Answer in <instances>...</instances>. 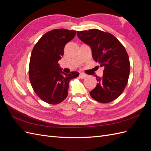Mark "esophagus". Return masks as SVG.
I'll return each mask as SVG.
<instances>
[{"label": "esophagus", "mask_w": 151, "mask_h": 151, "mask_svg": "<svg viewBox=\"0 0 151 151\" xmlns=\"http://www.w3.org/2000/svg\"><path fill=\"white\" fill-rule=\"evenodd\" d=\"M86 77H87V75L85 74H84V73H81L80 75H79V77H80L81 79H85Z\"/></svg>", "instance_id": "esophagus-1"}]
</instances>
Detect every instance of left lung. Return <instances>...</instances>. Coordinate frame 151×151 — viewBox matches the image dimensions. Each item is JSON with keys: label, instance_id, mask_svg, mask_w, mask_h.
Listing matches in <instances>:
<instances>
[{"label": "left lung", "instance_id": "left-lung-1", "mask_svg": "<svg viewBox=\"0 0 151 151\" xmlns=\"http://www.w3.org/2000/svg\"><path fill=\"white\" fill-rule=\"evenodd\" d=\"M79 38L92 49L94 60L104 67L102 78L90 92L98 102L108 103L118 98L127 84L130 60L124 46L112 34L98 29L77 31Z\"/></svg>", "mask_w": 151, "mask_h": 151}]
</instances>
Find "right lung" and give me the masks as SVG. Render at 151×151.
I'll use <instances>...</instances> for the list:
<instances>
[{
  "label": "right lung",
  "instance_id": "add662e5",
  "mask_svg": "<svg viewBox=\"0 0 151 151\" xmlns=\"http://www.w3.org/2000/svg\"><path fill=\"white\" fill-rule=\"evenodd\" d=\"M76 31L55 29L43 35L32 51L29 78L32 88L45 102L57 104L68 95V84L79 74H65L59 67L58 60L63 55L65 45L74 38Z\"/></svg>",
  "mask_w": 151,
  "mask_h": 151
}]
</instances>
